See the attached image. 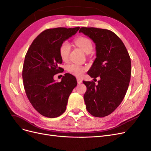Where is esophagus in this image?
I'll use <instances>...</instances> for the list:
<instances>
[{"label":"esophagus","mask_w":151,"mask_h":151,"mask_svg":"<svg viewBox=\"0 0 151 151\" xmlns=\"http://www.w3.org/2000/svg\"><path fill=\"white\" fill-rule=\"evenodd\" d=\"M77 83L81 84L82 82H83V80H82V79L80 78V77H77Z\"/></svg>","instance_id":"obj_1"}]
</instances>
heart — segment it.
I'll return each mask as SVG.
<instances>
[{
  "instance_id": "obj_1",
  "label": "heart",
  "mask_w": 151,
  "mask_h": 151,
  "mask_svg": "<svg viewBox=\"0 0 151 151\" xmlns=\"http://www.w3.org/2000/svg\"><path fill=\"white\" fill-rule=\"evenodd\" d=\"M75 43L83 51L87 53H90L93 49V44L91 40L85 37H79L75 40ZM70 51V45L67 41L63 42L60 48H59V53L63 61H66L68 58ZM68 70L72 74L77 76H80L83 74L85 70V67L78 65V64H72L68 67Z\"/></svg>"
}]
</instances>
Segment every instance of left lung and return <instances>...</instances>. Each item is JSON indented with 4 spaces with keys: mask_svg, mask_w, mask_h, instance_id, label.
I'll return each mask as SVG.
<instances>
[{
    "mask_svg": "<svg viewBox=\"0 0 151 151\" xmlns=\"http://www.w3.org/2000/svg\"><path fill=\"white\" fill-rule=\"evenodd\" d=\"M79 33L93 40L96 58L88 72L99 77L98 84L83 81L86 109L96 117H104L115 110L124 98L129 86L131 60L122 41L113 32L96 28H81Z\"/></svg>",
    "mask_w": 151,
    "mask_h": 151,
    "instance_id": "obj_1",
    "label": "left lung"
}]
</instances>
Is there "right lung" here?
<instances>
[{
	"label": "right lung",
	"mask_w": 151,
	"mask_h": 151,
	"mask_svg": "<svg viewBox=\"0 0 151 151\" xmlns=\"http://www.w3.org/2000/svg\"><path fill=\"white\" fill-rule=\"evenodd\" d=\"M79 27L48 29L31 45L25 56L22 80L26 94L34 108L48 118L58 117L65 111L68 99L77 86L76 77L67 74L60 83L53 76L62 68L59 53L61 44L74 35Z\"/></svg>",
	"instance_id": "right-lung-1"
}]
</instances>
